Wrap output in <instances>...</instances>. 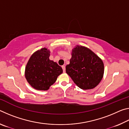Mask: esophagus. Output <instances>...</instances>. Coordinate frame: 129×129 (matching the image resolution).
<instances>
[{"label": "esophagus", "mask_w": 129, "mask_h": 129, "mask_svg": "<svg viewBox=\"0 0 129 129\" xmlns=\"http://www.w3.org/2000/svg\"><path fill=\"white\" fill-rule=\"evenodd\" d=\"M62 68L63 70V72H65V67L64 66V65H62Z\"/></svg>", "instance_id": "1"}]
</instances>
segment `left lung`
<instances>
[{"instance_id":"1","label":"left lung","mask_w":129,"mask_h":129,"mask_svg":"<svg viewBox=\"0 0 129 129\" xmlns=\"http://www.w3.org/2000/svg\"><path fill=\"white\" fill-rule=\"evenodd\" d=\"M104 72L103 62L90 49L78 45L73 49L66 73L80 88H94L101 81Z\"/></svg>"}]
</instances>
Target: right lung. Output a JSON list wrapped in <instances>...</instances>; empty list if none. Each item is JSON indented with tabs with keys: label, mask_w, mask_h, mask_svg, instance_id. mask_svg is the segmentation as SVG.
Listing matches in <instances>:
<instances>
[{
	"label": "right lung",
	"mask_w": 129,
	"mask_h": 129,
	"mask_svg": "<svg viewBox=\"0 0 129 129\" xmlns=\"http://www.w3.org/2000/svg\"><path fill=\"white\" fill-rule=\"evenodd\" d=\"M49 53L45 48L39 50L31 56L26 66V79L37 90H48L62 73L61 67L49 60Z\"/></svg>",
	"instance_id": "1"
}]
</instances>
